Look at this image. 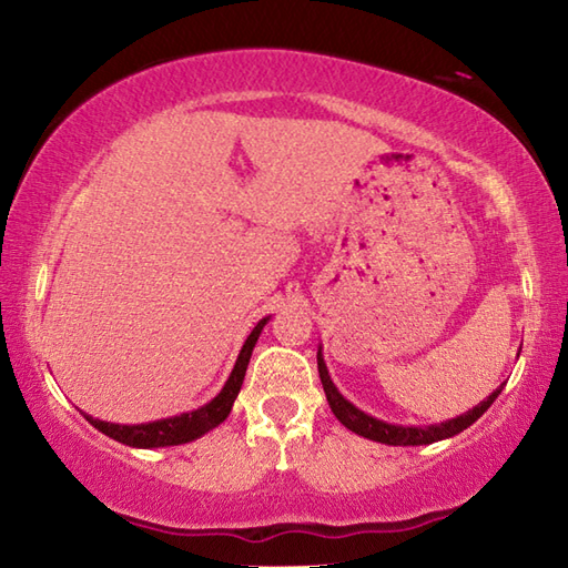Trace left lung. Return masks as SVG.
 <instances>
[{
  "label": "left lung",
  "mask_w": 568,
  "mask_h": 568,
  "mask_svg": "<svg viewBox=\"0 0 568 568\" xmlns=\"http://www.w3.org/2000/svg\"><path fill=\"white\" fill-rule=\"evenodd\" d=\"M317 368H320L324 395H327V403L332 407L334 417L339 419L346 429L356 432L358 437H366V439L381 442V444H390V446H419V444L449 439V437H454V434L464 432L466 427L474 425V422L486 413V409L493 405V400H496V397L503 390V385H500V388L493 390L484 403H478L474 409H468V413H464V415L442 422V425L403 427V425H388V422L371 417V415L364 413V409H358L356 405L348 403L346 397L339 390H336V385L329 378V371H327V366H324V358H322V346L317 352Z\"/></svg>",
  "instance_id": "8db88e82"
}]
</instances>
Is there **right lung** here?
<instances>
[{"label":"right lung","instance_id":"1","mask_svg":"<svg viewBox=\"0 0 568 568\" xmlns=\"http://www.w3.org/2000/svg\"><path fill=\"white\" fill-rule=\"evenodd\" d=\"M265 322H268V317L261 320L256 327H253V332L246 336V342L241 346V354L232 368V376H229V381L224 383L220 395L212 397L207 405L192 409V413L165 417L159 422H146V425H112V422L94 419L90 415H84V419H88L94 429L106 434V437H112L126 446H139V449H153V446H178V444H187L192 439L202 437V434H207L216 425H222V422L229 417V413H232V405L246 376L251 352L258 342Z\"/></svg>","mask_w":568,"mask_h":568}]
</instances>
